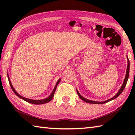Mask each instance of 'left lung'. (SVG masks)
Here are the masks:
<instances>
[{
    "mask_svg": "<svg viewBox=\"0 0 135 135\" xmlns=\"http://www.w3.org/2000/svg\"><path fill=\"white\" fill-rule=\"evenodd\" d=\"M127 60H128V66H127V72H126V75L125 77V79L124 81V82H123V84L121 86V88H120V89L119 90V91L117 92V93L115 94V96H114L113 97H112V98L108 99L107 100H105V101L104 102H96V101H93V100H88L87 99L85 98V97H83L81 95V94L79 93V91H78V90L76 89V92L78 93V96L80 97V99H81V100H82L83 101H84L86 103H90V104H104V103H107L110 101H111V100H113L114 99H116L117 97H118L121 93L122 92L123 90H124V88L125 87L126 85H127V83L128 81V79L129 78V68H130V64H129V60L128 59V57L127 56Z\"/></svg>",
    "mask_w": 135,
    "mask_h": 135,
    "instance_id": "1",
    "label": "left lung"
}]
</instances>
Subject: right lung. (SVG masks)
I'll use <instances>...</instances> for the list:
<instances>
[{
  "label": "right lung",
  "instance_id": "right-lung-1",
  "mask_svg": "<svg viewBox=\"0 0 135 135\" xmlns=\"http://www.w3.org/2000/svg\"><path fill=\"white\" fill-rule=\"evenodd\" d=\"M7 77H8V82H9L10 85L11 89H12L13 91H14V93H15L16 95L18 96V97H20V99H21L22 100H25V101H26L27 102H28V103H31V104H45V103H47L48 102H49L50 101H51V99H53V97L54 96V93H55V91H56V88H57V86L58 85V84H59V82H60V81H61V79H59L58 80V81H57V83H56V86H54V88L53 91L50 94V95L49 96V97H47V98H45L44 99H42V100H33V99H30L25 98V97L21 96V95H20V94H19L18 93H17V91H16V90L14 89V88H13L12 84H11V81H10V78H9V76H8V74H7Z\"/></svg>",
  "mask_w": 135,
  "mask_h": 135
}]
</instances>
